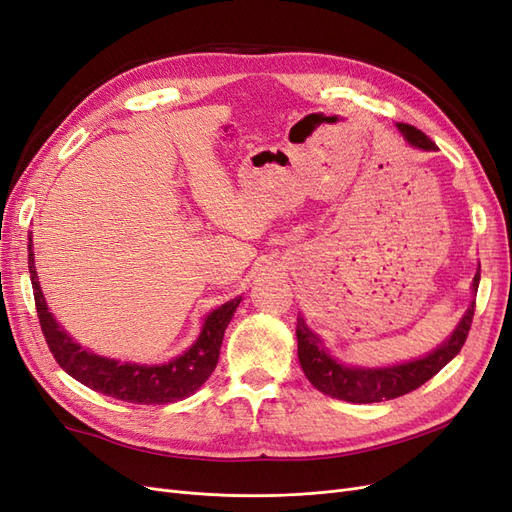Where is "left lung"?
I'll return each instance as SVG.
<instances>
[{
  "label": "left lung",
  "mask_w": 512,
  "mask_h": 512,
  "mask_svg": "<svg viewBox=\"0 0 512 512\" xmlns=\"http://www.w3.org/2000/svg\"><path fill=\"white\" fill-rule=\"evenodd\" d=\"M399 132L406 136V141L418 149L436 151V143L427 138L421 130H416L408 123H397ZM480 282V271L474 275L472 290L476 294ZM472 301L468 312L459 320L457 329L453 335L446 339L442 346H438L433 352H429L423 359H416L410 363L391 365V367H354L344 365L329 354L324 348L322 339L307 327L303 316L297 318V342H299V363L305 371L307 380L312 382L316 389L324 395L352 401V404H376V401H386L406 395L418 386L431 380L438 371L453 361L459 354V350L466 344V337L472 327L474 318Z\"/></svg>",
  "instance_id": "8db88e82"
}]
</instances>
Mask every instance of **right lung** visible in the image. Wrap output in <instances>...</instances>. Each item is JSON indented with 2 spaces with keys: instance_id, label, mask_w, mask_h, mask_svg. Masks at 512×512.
<instances>
[{
  "instance_id": "right-lung-1",
  "label": "right lung",
  "mask_w": 512,
  "mask_h": 512,
  "mask_svg": "<svg viewBox=\"0 0 512 512\" xmlns=\"http://www.w3.org/2000/svg\"><path fill=\"white\" fill-rule=\"evenodd\" d=\"M32 245V237H29L27 265L29 273H32L40 329L44 333L46 344H49L51 354L55 356V361L74 380H79L81 384L102 395L130 401V404L151 406L173 404V401L194 395L213 374V369L220 359L224 331L232 314H235V309L239 307L241 297L213 309L205 318L196 342L181 356H177V359L164 365L119 363L115 359H106V356L89 352L81 344L72 342V337L55 322L40 290Z\"/></svg>"
}]
</instances>
